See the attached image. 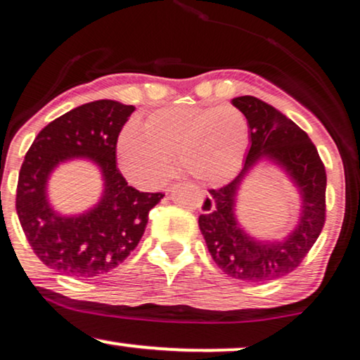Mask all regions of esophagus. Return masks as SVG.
I'll return each mask as SVG.
<instances>
[{
    "mask_svg": "<svg viewBox=\"0 0 360 360\" xmlns=\"http://www.w3.org/2000/svg\"><path fill=\"white\" fill-rule=\"evenodd\" d=\"M204 197L205 199H204V202H202V209H204V212H212L215 207L214 199H212L210 195H204Z\"/></svg>",
    "mask_w": 360,
    "mask_h": 360,
    "instance_id": "esophagus-1",
    "label": "esophagus"
}]
</instances>
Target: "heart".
<instances>
[{
	"mask_svg": "<svg viewBox=\"0 0 360 360\" xmlns=\"http://www.w3.org/2000/svg\"><path fill=\"white\" fill-rule=\"evenodd\" d=\"M143 135L125 130L117 141L122 173L139 184H156L178 158L181 169L204 184L231 179L245 160L250 129L233 105H171L151 112Z\"/></svg>",
	"mask_w": 360,
	"mask_h": 360,
	"instance_id": "b5f03b06",
	"label": "heart"
}]
</instances>
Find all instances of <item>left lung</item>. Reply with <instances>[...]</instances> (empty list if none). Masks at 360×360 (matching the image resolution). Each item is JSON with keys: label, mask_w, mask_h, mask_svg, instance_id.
Instances as JSON below:
<instances>
[{"label": "left lung", "mask_w": 360, "mask_h": 360, "mask_svg": "<svg viewBox=\"0 0 360 360\" xmlns=\"http://www.w3.org/2000/svg\"><path fill=\"white\" fill-rule=\"evenodd\" d=\"M231 104L245 114L250 129L245 168L229 184L209 189L215 207L199 217V229L212 259L225 274L240 282L266 283L295 271L320 236L326 220V171L307 131L281 110L255 96H240ZM259 159L279 164L302 195L301 221L282 242L255 240L234 217L240 181Z\"/></svg>", "instance_id": "left-lung-1"}]
</instances>
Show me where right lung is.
<instances>
[{
  "mask_svg": "<svg viewBox=\"0 0 360 360\" xmlns=\"http://www.w3.org/2000/svg\"><path fill=\"white\" fill-rule=\"evenodd\" d=\"M134 105L101 99L75 108L44 127L19 171L16 210L35 256L50 269L93 279L127 259L143 236L163 192H140L120 173L115 148ZM86 155L100 166L105 192L86 214L63 217L48 204L46 179L63 160Z\"/></svg>",
  "mask_w": 360,
  "mask_h": 360,
  "instance_id": "right-lung-1",
  "label": "right lung"
}]
</instances>
